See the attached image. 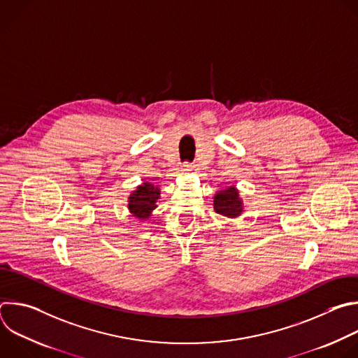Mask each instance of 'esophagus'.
Listing matches in <instances>:
<instances>
[{
  "label": "esophagus",
  "mask_w": 358,
  "mask_h": 358,
  "mask_svg": "<svg viewBox=\"0 0 358 358\" xmlns=\"http://www.w3.org/2000/svg\"><path fill=\"white\" fill-rule=\"evenodd\" d=\"M192 170H194V167H192L189 163H187V164H184V167H182L181 173H182V174H188V173H191Z\"/></svg>",
  "instance_id": "34e87169"
}]
</instances>
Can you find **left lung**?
<instances>
[{"label":"left lung","instance_id":"left-lung-1","mask_svg":"<svg viewBox=\"0 0 358 358\" xmlns=\"http://www.w3.org/2000/svg\"><path fill=\"white\" fill-rule=\"evenodd\" d=\"M214 210L217 214L236 218L242 213V199L239 198V192L235 187H229L227 189L218 191L214 196Z\"/></svg>","mask_w":358,"mask_h":358}]
</instances>
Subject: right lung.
<instances>
[{"instance_id":"obj_1","label":"right lung","mask_w":358,"mask_h":358,"mask_svg":"<svg viewBox=\"0 0 358 358\" xmlns=\"http://www.w3.org/2000/svg\"><path fill=\"white\" fill-rule=\"evenodd\" d=\"M160 198V189L150 182H143L136 191L129 196V210L133 217L138 220H145L155 210L156 201Z\"/></svg>"}]
</instances>
